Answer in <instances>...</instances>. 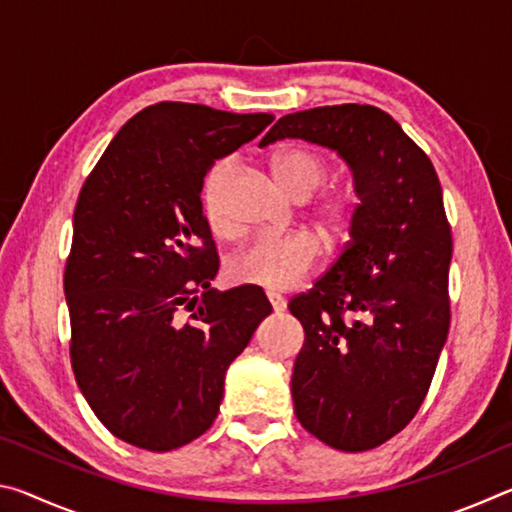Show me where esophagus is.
I'll return each mask as SVG.
<instances>
[{
  "instance_id": "obj_1",
  "label": "esophagus",
  "mask_w": 512,
  "mask_h": 512,
  "mask_svg": "<svg viewBox=\"0 0 512 512\" xmlns=\"http://www.w3.org/2000/svg\"><path fill=\"white\" fill-rule=\"evenodd\" d=\"M266 300L271 302V307H273V311H284L287 309V300H284L280 293H273V291H268L266 293Z\"/></svg>"
}]
</instances>
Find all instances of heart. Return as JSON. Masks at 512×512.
I'll return each mask as SVG.
<instances>
[{
	"label": "heart",
	"mask_w": 512,
	"mask_h": 512,
	"mask_svg": "<svg viewBox=\"0 0 512 512\" xmlns=\"http://www.w3.org/2000/svg\"><path fill=\"white\" fill-rule=\"evenodd\" d=\"M273 169L280 183L296 198H311L329 178V160L311 146H284L273 155ZM235 173V162L219 160L207 171L201 187V212L214 235L228 237L235 232L225 210V189ZM357 196L334 192L316 207V219L329 237H341L350 228L357 212ZM320 248L307 232H262L232 253L225 262V273L232 282L250 284L271 291H284L300 284L314 271Z\"/></svg>",
	"instance_id": "1"
}]
</instances>
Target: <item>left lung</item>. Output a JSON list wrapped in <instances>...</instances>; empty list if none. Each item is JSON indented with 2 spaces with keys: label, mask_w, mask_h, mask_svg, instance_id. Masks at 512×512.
<instances>
[{
  "label": "left lung",
  "mask_w": 512,
  "mask_h": 512,
  "mask_svg": "<svg viewBox=\"0 0 512 512\" xmlns=\"http://www.w3.org/2000/svg\"><path fill=\"white\" fill-rule=\"evenodd\" d=\"M284 137L339 151L361 198L339 259L289 302L305 329L293 409L320 443L368 452L415 418L447 341L452 228L443 189L427 153L366 103L284 115L259 146Z\"/></svg>",
  "instance_id": "8db88e82"
}]
</instances>
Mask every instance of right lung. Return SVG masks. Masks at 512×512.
<instances>
[{
  "label": "right lung",
  "mask_w": 512,
  "mask_h": 512,
  "mask_svg": "<svg viewBox=\"0 0 512 512\" xmlns=\"http://www.w3.org/2000/svg\"><path fill=\"white\" fill-rule=\"evenodd\" d=\"M271 121L160 101L121 126L81 187L69 359L94 415L128 445L171 452L203 436L225 370L271 314L250 284L210 289L219 257L201 212L207 169Z\"/></svg>",
  "instance_id": "obj_1"
}]
</instances>
